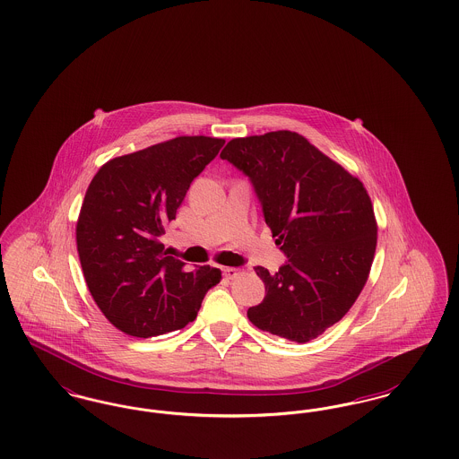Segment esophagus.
Masks as SVG:
<instances>
[{"label":"esophagus","instance_id":"1","mask_svg":"<svg viewBox=\"0 0 459 459\" xmlns=\"http://www.w3.org/2000/svg\"><path fill=\"white\" fill-rule=\"evenodd\" d=\"M221 272H223V275H225L227 279H236L240 273L239 268H234V266H225Z\"/></svg>","mask_w":459,"mask_h":459}]
</instances>
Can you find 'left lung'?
Wrapping results in <instances>:
<instances>
[{
  "label": "left lung",
  "mask_w": 459,
  "mask_h": 459,
  "mask_svg": "<svg viewBox=\"0 0 459 459\" xmlns=\"http://www.w3.org/2000/svg\"><path fill=\"white\" fill-rule=\"evenodd\" d=\"M220 158L249 178L287 256L275 273L255 268L266 294L247 318L294 342L318 337L350 311L370 273L377 221L367 189L296 132L232 139Z\"/></svg>",
  "instance_id": "left-lung-1"
}]
</instances>
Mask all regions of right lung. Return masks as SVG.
<instances>
[{
  "label": "right lung",
  "mask_w": 459,
  "mask_h": 459,
  "mask_svg": "<svg viewBox=\"0 0 459 459\" xmlns=\"http://www.w3.org/2000/svg\"><path fill=\"white\" fill-rule=\"evenodd\" d=\"M223 144L204 135L175 137L109 160L91 180L77 251L91 296L118 330L146 339L186 327L219 284V268L186 270L160 238Z\"/></svg>",
  "instance_id": "right-lung-1"
}]
</instances>
